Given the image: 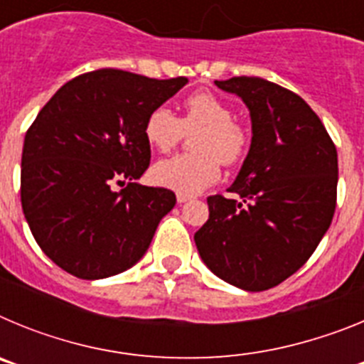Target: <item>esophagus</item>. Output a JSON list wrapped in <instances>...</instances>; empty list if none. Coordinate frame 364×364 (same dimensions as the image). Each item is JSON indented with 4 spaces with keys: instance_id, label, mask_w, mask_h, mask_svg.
I'll return each instance as SVG.
<instances>
[{
    "instance_id": "esophagus-1",
    "label": "esophagus",
    "mask_w": 364,
    "mask_h": 364,
    "mask_svg": "<svg viewBox=\"0 0 364 364\" xmlns=\"http://www.w3.org/2000/svg\"><path fill=\"white\" fill-rule=\"evenodd\" d=\"M188 200H191V197H189V195H182V193H176V202H178V204H186Z\"/></svg>"
}]
</instances>
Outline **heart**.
<instances>
[{"label":"heart","instance_id":"heart-1","mask_svg":"<svg viewBox=\"0 0 364 364\" xmlns=\"http://www.w3.org/2000/svg\"><path fill=\"white\" fill-rule=\"evenodd\" d=\"M200 129L193 140L198 153L176 154L153 167L154 182L182 195H197L220 178V162L235 166L242 162L250 147V134L226 102L208 91L188 96L182 117L171 109L154 107L144 122V136L153 149L169 153L178 146L186 131Z\"/></svg>","mask_w":364,"mask_h":364}]
</instances>
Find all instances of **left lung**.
Masks as SVG:
<instances>
[{
	"label": "left lung",
	"mask_w": 364,
	"mask_h": 364,
	"mask_svg": "<svg viewBox=\"0 0 364 364\" xmlns=\"http://www.w3.org/2000/svg\"><path fill=\"white\" fill-rule=\"evenodd\" d=\"M240 96L252 146L230 193L208 197L210 218L195 233L202 260L222 281L269 290L311 257L332 224L337 149L299 95L257 76L215 82Z\"/></svg>",
	"instance_id": "1"
}]
</instances>
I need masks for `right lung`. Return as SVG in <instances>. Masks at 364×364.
Masks as SVG:
<instances>
[{
	"label": "right lung",
	"mask_w": 364,
	"mask_h": 364,
	"mask_svg": "<svg viewBox=\"0 0 364 364\" xmlns=\"http://www.w3.org/2000/svg\"><path fill=\"white\" fill-rule=\"evenodd\" d=\"M186 83L98 69L60 87L38 112L21 154V208L54 264L95 281L142 259L176 204L169 189L136 182L151 160L144 122Z\"/></svg>",
	"instance_id": "right-lung-1"
}]
</instances>
